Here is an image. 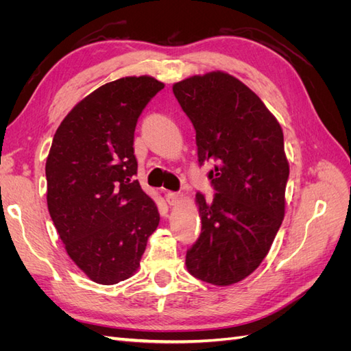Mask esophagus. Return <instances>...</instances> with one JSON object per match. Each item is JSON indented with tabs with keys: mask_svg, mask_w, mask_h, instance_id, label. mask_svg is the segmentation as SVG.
<instances>
[{
	"mask_svg": "<svg viewBox=\"0 0 351 351\" xmlns=\"http://www.w3.org/2000/svg\"><path fill=\"white\" fill-rule=\"evenodd\" d=\"M180 200H182V195L180 193H174V192H169L168 195H167V202L171 206H176V205H178L180 204Z\"/></svg>",
	"mask_w": 351,
	"mask_h": 351,
	"instance_id": "34e87169",
	"label": "esophagus"
}]
</instances>
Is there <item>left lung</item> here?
<instances>
[{
    "mask_svg": "<svg viewBox=\"0 0 351 351\" xmlns=\"http://www.w3.org/2000/svg\"><path fill=\"white\" fill-rule=\"evenodd\" d=\"M173 92L196 130L199 164L217 162L209 173L214 200L195 199L202 232L186 267L212 285H232L262 263L284 219L290 165L282 129L258 95L226 71L187 77Z\"/></svg>",
    "mask_w": 351,
    "mask_h": 351,
    "instance_id": "8db88e82",
    "label": "left lung"
}]
</instances>
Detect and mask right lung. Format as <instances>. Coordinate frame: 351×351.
<instances>
[{"mask_svg": "<svg viewBox=\"0 0 351 351\" xmlns=\"http://www.w3.org/2000/svg\"><path fill=\"white\" fill-rule=\"evenodd\" d=\"M165 84L152 76L105 83L64 117L47 158V204L66 252L93 282L111 285L141 267L159 224L134 180L139 115Z\"/></svg>", "mask_w": 351, "mask_h": 351, "instance_id": "obj_1", "label": "right lung"}]
</instances>
